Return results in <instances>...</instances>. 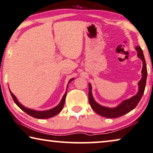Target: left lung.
I'll list each match as a JSON object with an SVG mask.
<instances>
[{"mask_svg":"<svg viewBox=\"0 0 153 153\" xmlns=\"http://www.w3.org/2000/svg\"><path fill=\"white\" fill-rule=\"evenodd\" d=\"M136 51L137 52V56L139 58L142 60L143 62V67H142L141 74L142 77L140 81L138 82L139 85V91L137 92L136 95H134L130 98L127 99L123 101L121 103L118 105L117 107H107L102 106L99 105L98 102H96L94 98L92 96L91 92V84H89V104L91 105V108L94 109V111L98 114L102 116L105 118H117L121 116L126 114L130 112L132 109H134L137 105H138L139 101L143 96L145 90L146 79H147V68H146V60L144 58V55L143 53V51L140 48V46H137Z\"/></svg>","mask_w":153,"mask_h":153,"instance_id":"1","label":"left lung"}]
</instances>
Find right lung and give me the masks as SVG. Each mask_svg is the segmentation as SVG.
Segmentation results:
<instances>
[{
    "label": "right lung",
    "mask_w": 153,
    "mask_h": 153,
    "mask_svg": "<svg viewBox=\"0 0 153 153\" xmlns=\"http://www.w3.org/2000/svg\"><path fill=\"white\" fill-rule=\"evenodd\" d=\"M73 79H74V78L71 79L69 82H68V84L71 82V81H72ZM67 85V87H68ZM66 91H67V89H66V91L64 94V95L62 97L61 101L59 103V105H57V106L53 107V108L48 109V110H45V111H36V110H34V109H29L23 106V105H21L20 102H19L17 98H16L14 94L12 93V91L10 90V94H11L12 97L13 98V100L14 101V102L16 103L17 106H18L19 108H21L23 111H25V113L31 116L34 118H36V119H48V118H51L55 117V115H57V114H59L60 111L62 110L63 109L64 102H65V99H66Z\"/></svg>",
    "instance_id": "obj_1"
}]
</instances>
